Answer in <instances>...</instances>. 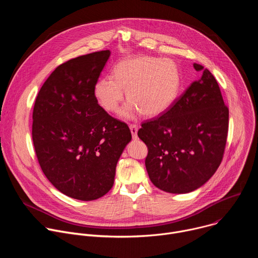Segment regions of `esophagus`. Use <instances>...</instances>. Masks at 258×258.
<instances>
[{
	"instance_id": "1",
	"label": "esophagus",
	"mask_w": 258,
	"mask_h": 258,
	"mask_svg": "<svg viewBox=\"0 0 258 258\" xmlns=\"http://www.w3.org/2000/svg\"><path fill=\"white\" fill-rule=\"evenodd\" d=\"M130 128H131V133H132V136L134 139H137L138 138V125L137 124H130Z\"/></svg>"
}]
</instances>
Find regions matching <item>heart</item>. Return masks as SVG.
I'll return each mask as SVG.
<instances>
[{"label":"heart","instance_id":"heart-1","mask_svg":"<svg viewBox=\"0 0 258 258\" xmlns=\"http://www.w3.org/2000/svg\"><path fill=\"white\" fill-rule=\"evenodd\" d=\"M179 85V71L173 61L143 55L117 62L112 78L99 79L93 92L98 105L108 113L118 111L125 91L130 102L120 111L123 117H133L138 111L153 117L171 105Z\"/></svg>","mask_w":258,"mask_h":258}]
</instances>
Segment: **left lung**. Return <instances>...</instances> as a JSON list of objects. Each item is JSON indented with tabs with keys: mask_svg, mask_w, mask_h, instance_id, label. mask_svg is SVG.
<instances>
[{
	"mask_svg": "<svg viewBox=\"0 0 258 258\" xmlns=\"http://www.w3.org/2000/svg\"><path fill=\"white\" fill-rule=\"evenodd\" d=\"M200 80L176 98L161 116L138 131L148 147L145 164L153 185L172 193H189L214 174L222 163L229 131V108L215 78L202 65Z\"/></svg>",
	"mask_w": 258,
	"mask_h": 258,
	"instance_id": "8db88e82",
	"label": "left lung"
}]
</instances>
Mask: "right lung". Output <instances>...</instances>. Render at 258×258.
<instances>
[{"mask_svg": "<svg viewBox=\"0 0 258 258\" xmlns=\"http://www.w3.org/2000/svg\"><path fill=\"white\" fill-rule=\"evenodd\" d=\"M109 56L105 50L62 63L33 106L32 142L43 172L61 193L82 201L112 188L117 161L132 139L127 124L104 111L94 97Z\"/></svg>", "mask_w": 258, "mask_h": 258, "instance_id": "1", "label": "right lung"}]
</instances>
